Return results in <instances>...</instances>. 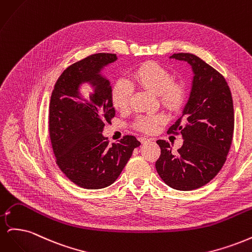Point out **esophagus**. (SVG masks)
<instances>
[{
    "label": "esophagus",
    "instance_id": "esophagus-1",
    "mask_svg": "<svg viewBox=\"0 0 252 252\" xmlns=\"http://www.w3.org/2000/svg\"><path fill=\"white\" fill-rule=\"evenodd\" d=\"M139 141H140L142 144H146V143L149 142V140L146 139V138H139Z\"/></svg>",
    "mask_w": 252,
    "mask_h": 252
}]
</instances>
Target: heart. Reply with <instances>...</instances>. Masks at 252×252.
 I'll return each mask as SVG.
<instances>
[{"label":"heart","mask_w":252,"mask_h":252,"mask_svg":"<svg viewBox=\"0 0 252 252\" xmlns=\"http://www.w3.org/2000/svg\"><path fill=\"white\" fill-rule=\"evenodd\" d=\"M132 81L151 94H158L162 105L169 110L179 109L185 97V88L181 82L172 80L171 73L166 68L156 62H146L140 65L131 75ZM132 88L126 81H118L113 85L111 100L118 110H126L129 107ZM161 114H149L139 117L135 127L141 131L151 133L162 123Z\"/></svg>","instance_id":"heart-1"}]
</instances>
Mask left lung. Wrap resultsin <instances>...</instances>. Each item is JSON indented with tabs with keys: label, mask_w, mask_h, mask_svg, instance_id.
<instances>
[{
	"label": "left lung",
	"mask_w": 252,
	"mask_h": 252,
	"mask_svg": "<svg viewBox=\"0 0 252 252\" xmlns=\"http://www.w3.org/2000/svg\"><path fill=\"white\" fill-rule=\"evenodd\" d=\"M170 59L191 66L193 78L181 118L168 132L184 140L177 154L164 140L157 143L161 156L156 168L169 187L189 191L209 183L222 168L229 152L234 129L233 102L222 74L192 53H174Z\"/></svg>",
	"instance_id": "obj_1"
}]
</instances>
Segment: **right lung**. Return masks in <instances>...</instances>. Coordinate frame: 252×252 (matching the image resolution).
<instances>
[{"mask_svg": "<svg viewBox=\"0 0 252 252\" xmlns=\"http://www.w3.org/2000/svg\"><path fill=\"white\" fill-rule=\"evenodd\" d=\"M117 60L113 53H96L72 64L60 75L50 98L49 134L57 164L85 189L111 185L141 145L133 135L108 145L102 134L116 114L110 82L102 71ZM84 83L93 88L87 97L80 94Z\"/></svg>", "mask_w": 252, "mask_h": 252, "instance_id": "obj_1", "label": "right lung"}]
</instances>
